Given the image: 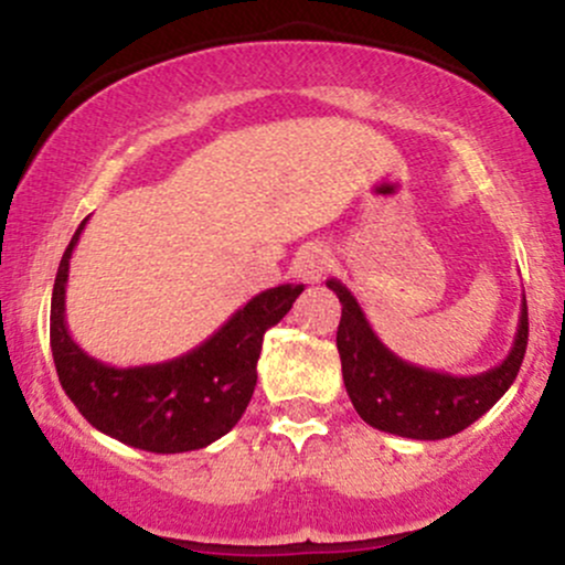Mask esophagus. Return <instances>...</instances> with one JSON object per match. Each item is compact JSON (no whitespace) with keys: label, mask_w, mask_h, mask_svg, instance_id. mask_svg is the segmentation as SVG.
<instances>
[{"label":"esophagus","mask_w":565,"mask_h":565,"mask_svg":"<svg viewBox=\"0 0 565 565\" xmlns=\"http://www.w3.org/2000/svg\"><path fill=\"white\" fill-rule=\"evenodd\" d=\"M329 263H332V255H329L327 246L310 244L297 252L295 263H291V274L300 278L302 284H319L321 276L327 274Z\"/></svg>","instance_id":"1"}]
</instances>
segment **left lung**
Masks as SVG:
<instances>
[{"label": "left lung", "instance_id": "8db88e82", "mask_svg": "<svg viewBox=\"0 0 565 565\" xmlns=\"http://www.w3.org/2000/svg\"><path fill=\"white\" fill-rule=\"evenodd\" d=\"M327 287L342 302L337 350H340L345 391L359 417L377 430L414 440L457 436L459 430L483 417L518 377L529 345L526 295H523L518 332L508 359L489 372L454 377L398 359L374 334L353 291L337 278H329Z\"/></svg>", "mask_w": 565, "mask_h": 565}]
</instances>
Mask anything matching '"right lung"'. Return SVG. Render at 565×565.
<instances>
[{
	"instance_id": "right-lung-1",
	"label": "right lung",
	"mask_w": 565,
	"mask_h": 565,
	"mask_svg": "<svg viewBox=\"0 0 565 565\" xmlns=\"http://www.w3.org/2000/svg\"><path fill=\"white\" fill-rule=\"evenodd\" d=\"M74 238L57 265L50 305V348L63 391L82 417L121 444L153 454L204 449L242 419L257 385L263 334L291 310L302 284L265 289L210 340L161 364L116 369L76 345L66 327V284Z\"/></svg>"
}]
</instances>
